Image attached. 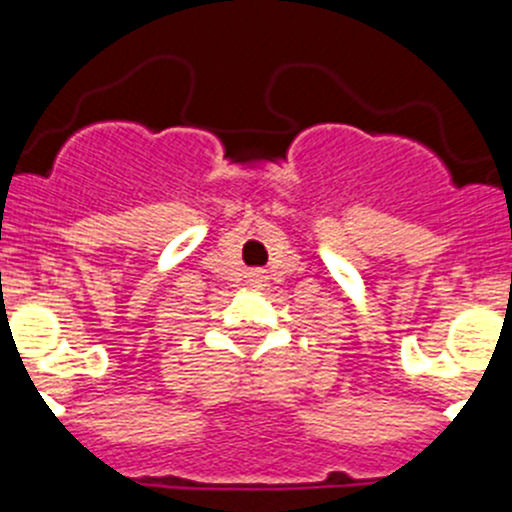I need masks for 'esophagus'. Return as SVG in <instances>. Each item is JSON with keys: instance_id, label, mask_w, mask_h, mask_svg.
<instances>
[{"instance_id": "esophagus-1", "label": "esophagus", "mask_w": 512, "mask_h": 512, "mask_svg": "<svg viewBox=\"0 0 512 512\" xmlns=\"http://www.w3.org/2000/svg\"><path fill=\"white\" fill-rule=\"evenodd\" d=\"M250 285L252 287H265V282H267V272L265 270H250Z\"/></svg>"}]
</instances>
